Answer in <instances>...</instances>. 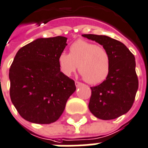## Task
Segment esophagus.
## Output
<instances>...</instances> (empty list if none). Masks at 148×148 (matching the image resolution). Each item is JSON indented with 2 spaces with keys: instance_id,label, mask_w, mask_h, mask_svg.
Instances as JSON below:
<instances>
[{
  "instance_id": "34e87169",
  "label": "esophagus",
  "mask_w": 148,
  "mask_h": 148,
  "mask_svg": "<svg viewBox=\"0 0 148 148\" xmlns=\"http://www.w3.org/2000/svg\"><path fill=\"white\" fill-rule=\"evenodd\" d=\"M81 82H79V81H75V85H76V87H79V86L81 85Z\"/></svg>"
}]
</instances>
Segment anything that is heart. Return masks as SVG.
I'll list each match as a JSON object with an SVG mask.
<instances>
[{"label":"heart","instance_id":"heart-1","mask_svg":"<svg viewBox=\"0 0 148 148\" xmlns=\"http://www.w3.org/2000/svg\"><path fill=\"white\" fill-rule=\"evenodd\" d=\"M69 53L63 52L58 57V65L66 76L76 71L90 84H97L107 78L110 70V56L108 51L95 43L77 40L71 45Z\"/></svg>","mask_w":148,"mask_h":148}]
</instances>
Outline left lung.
I'll return each mask as SVG.
<instances>
[{
    "instance_id": "1",
    "label": "left lung",
    "mask_w": 148,
    "mask_h": 148,
    "mask_svg": "<svg viewBox=\"0 0 148 148\" xmlns=\"http://www.w3.org/2000/svg\"><path fill=\"white\" fill-rule=\"evenodd\" d=\"M102 45L110 56V73L106 80L91 87L88 108L95 117L112 120L126 114L131 109L138 89L134 56L119 40L104 35L83 34Z\"/></svg>"
}]
</instances>
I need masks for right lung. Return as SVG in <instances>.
Instances as JSON below:
<instances>
[{"label":"right lung","mask_w":148,"mask_h":148,"mask_svg":"<svg viewBox=\"0 0 148 148\" xmlns=\"http://www.w3.org/2000/svg\"><path fill=\"white\" fill-rule=\"evenodd\" d=\"M66 42L62 36L38 38L16 53L9 71L10 97L17 112L27 121L55 122L76 90L74 80L63 74L58 65Z\"/></svg>","instance_id":"obj_1"}]
</instances>
